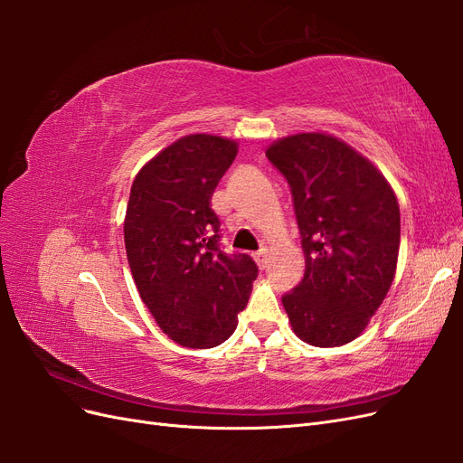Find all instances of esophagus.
I'll use <instances>...</instances> for the list:
<instances>
[{"instance_id": "obj_1", "label": "esophagus", "mask_w": 463, "mask_h": 463, "mask_svg": "<svg viewBox=\"0 0 463 463\" xmlns=\"http://www.w3.org/2000/svg\"><path fill=\"white\" fill-rule=\"evenodd\" d=\"M253 257H255V260H257V264L260 266V269H264L266 262H269V249H266V247L259 249Z\"/></svg>"}]
</instances>
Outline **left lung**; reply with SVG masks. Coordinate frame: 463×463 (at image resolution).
<instances>
[{
    "label": "left lung",
    "mask_w": 463,
    "mask_h": 463,
    "mask_svg": "<svg viewBox=\"0 0 463 463\" xmlns=\"http://www.w3.org/2000/svg\"><path fill=\"white\" fill-rule=\"evenodd\" d=\"M266 158L291 189L305 274L282 298L299 338L334 347L355 340L396 274L400 206L384 175L325 133L279 138Z\"/></svg>",
    "instance_id": "1"
}]
</instances>
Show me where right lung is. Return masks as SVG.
Returning <instances> with one entry per match:
<instances>
[{
    "instance_id": "obj_1",
    "label": "right lung",
    "mask_w": 463,
    "mask_h": 463,
    "mask_svg": "<svg viewBox=\"0 0 463 463\" xmlns=\"http://www.w3.org/2000/svg\"><path fill=\"white\" fill-rule=\"evenodd\" d=\"M237 143L187 135L137 174L123 233L141 299L164 334L185 347H214L237 326L259 274L245 253H223L210 199Z\"/></svg>"
}]
</instances>
